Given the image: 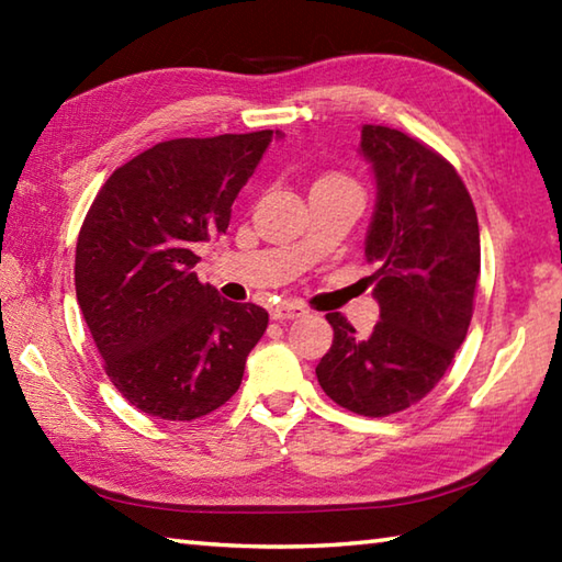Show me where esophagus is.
I'll return each mask as SVG.
<instances>
[{"label": "esophagus", "mask_w": 562, "mask_h": 562, "mask_svg": "<svg viewBox=\"0 0 562 562\" xmlns=\"http://www.w3.org/2000/svg\"><path fill=\"white\" fill-rule=\"evenodd\" d=\"M304 310L302 304H297V302H280V304H272L270 307V317L272 319H297V317H302L304 315Z\"/></svg>", "instance_id": "1"}]
</instances>
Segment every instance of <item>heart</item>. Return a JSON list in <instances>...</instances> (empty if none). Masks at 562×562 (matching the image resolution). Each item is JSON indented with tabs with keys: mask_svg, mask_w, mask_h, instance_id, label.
Returning a JSON list of instances; mask_svg holds the SVG:
<instances>
[{
	"mask_svg": "<svg viewBox=\"0 0 562 562\" xmlns=\"http://www.w3.org/2000/svg\"><path fill=\"white\" fill-rule=\"evenodd\" d=\"M319 183H347V180L339 178V176H325L319 180Z\"/></svg>",
	"mask_w": 562,
	"mask_h": 562,
	"instance_id": "1",
	"label": "heart"
}]
</instances>
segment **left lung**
I'll return each instance as SVG.
<instances>
[{
	"mask_svg": "<svg viewBox=\"0 0 562 562\" xmlns=\"http://www.w3.org/2000/svg\"><path fill=\"white\" fill-rule=\"evenodd\" d=\"M359 154L372 166L376 203L364 237L374 265L379 322L369 337L339 315L317 382L361 416L404 412L431 392L463 345L481 272L475 207L449 160L406 133L361 128Z\"/></svg>",
	"mask_w": 562,
	"mask_h": 562,
	"instance_id": "8db88e82",
	"label": "left lung"
}]
</instances>
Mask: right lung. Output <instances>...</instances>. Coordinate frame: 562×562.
Wrapping results in <instances>:
<instances>
[{"label": "right lung", "mask_w": 562, "mask_h": 562, "mask_svg": "<svg viewBox=\"0 0 562 562\" xmlns=\"http://www.w3.org/2000/svg\"><path fill=\"white\" fill-rule=\"evenodd\" d=\"M272 138L282 133L164 140L113 170L89 207L76 300L111 384L148 416L190 422L223 406L268 329V312L223 300L193 268Z\"/></svg>", "instance_id": "right-lung-1"}]
</instances>
